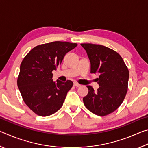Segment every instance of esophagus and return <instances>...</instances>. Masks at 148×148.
<instances>
[{"mask_svg": "<svg viewBox=\"0 0 148 148\" xmlns=\"http://www.w3.org/2000/svg\"><path fill=\"white\" fill-rule=\"evenodd\" d=\"M80 86H81V85L79 84H77V83H76V82H75V83H74V86H75V87H80Z\"/></svg>", "mask_w": 148, "mask_h": 148, "instance_id": "1", "label": "esophagus"}]
</instances>
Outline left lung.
Here are the masks:
<instances>
[{"mask_svg":"<svg viewBox=\"0 0 148 148\" xmlns=\"http://www.w3.org/2000/svg\"><path fill=\"white\" fill-rule=\"evenodd\" d=\"M91 62V73L99 74V88L95 91L87 86L88 94L84 97L85 106L92 113L104 116L114 112L121 104L128 89L129 72L114 50L102 45L81 44Z\"/></svg>","mask_w":148,"mask_h":148,"instance_id":"obj_1","label":"left lung"}]
</instances>
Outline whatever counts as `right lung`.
<instances>
[{
  "label": "right lung",
  "instance_id": "1",
  "mask_svg": "<svg viewBox=\"0 0 148 148\" xmlns=\"http://www.w3.org/2000/svg\"><path fill=\"white\" fill-rule=\"evenodd\" d=\"M76 43L56 41L32 48L20 65L17 86L25 103L40 116H48L62 107L73 82L52 79L66 53Z\"/></svg>",
  "mask_w": 148,
  "mask_h": 148
}]
</instances>
